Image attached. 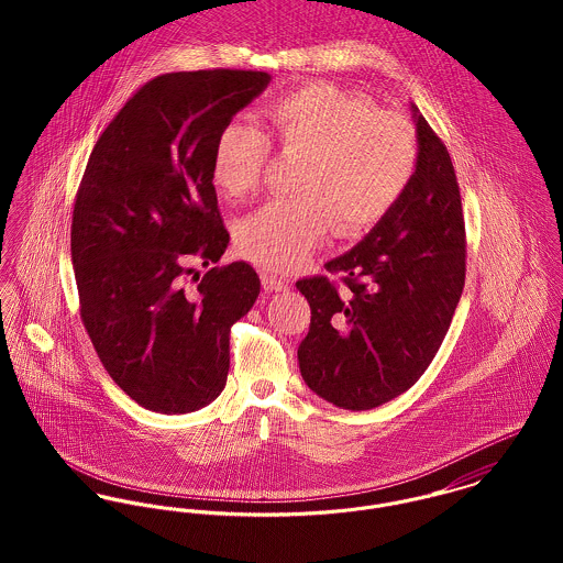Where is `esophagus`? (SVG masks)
Returning <instances> with one entry per match:
<instances>
[{"label":"esophagus","mask_w":563,"mask_h":563,"mask_svg":"<svg viewBox=\"0 0 563 563\" xmlns=\"http://www.w3.org/2000/svg\"><path fill=\"white\" fill-rule=\"evenodd\" d=\"M260 279H262V288H264L266 292H282V290L288 288V284H286L282 277L271 275V273H262Z\"/></svg>","instance_id":"esophagus-1"}]
</instances>
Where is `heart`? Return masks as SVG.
Here are the masks:
<instances>
[{
	"label": "heart",
	"instance_id": "heart-1",
	"mask_svg": "<svg viewBox=\"0 0 563 563\" xmlns=\"http://www.w3.org/2000/svg\"><path fill=\"white\" fill-rule=\"evenodd\" d=\"M268 132L225 123L214 141L210 177L228 199L257 190L271 145L303 158L295 201H271L236 228L242 255L271 271L301 264L329 232L355 239L379 225L407 192L420 158L416 128L401 112L333 84H306L266 110Z\"/></svg>",
	"mask_w": 563,
	"mask_h": 563
}]
</instances>
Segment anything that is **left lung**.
Returning <instances> with one entry per match:
<instances>
[{
    "instance_id": "8db88e82",
    "label": "left lung",
    "mask_w": 563,
    "mask_h": 563,
    "mask_svg": "<svg viewBox=\"0 0 563 563\" xmlns=\"http://www.w3.org/2000/svg\"><path fill=\"white\" fill-rule=\"evenodd\" d=\"M420 158L395 210L324 275L297 282L312 319L299 344L303 382L342 409L409 390L435 357L466 279V228L451 156L413 106Z\"/></svg>"
}]
</instances>
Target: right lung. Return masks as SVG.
<instances>
[{
    "mask_svg": "<svg viewBox=\"0 0 563 563\" xmlns=\"http://www.w3.org/2000/svg\"><path fill=\"white\" fill-rule=\"evenodd\" d=\"M271 76L208 69L143 84L99 136L71 221L84 329L112 382L145 409L188 413L228 382L230 331L260 295L210 177L219 130Z\"/></svg>",
    "mask_w": 563,
    "mask_h": 563,
    "instance_id": "add662e5",
    "label": "right lung"
}]
</instances>
